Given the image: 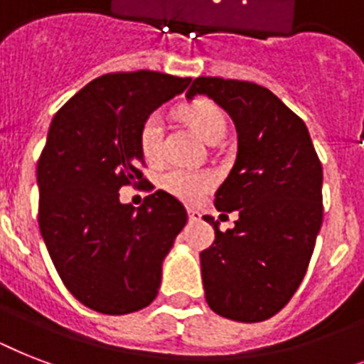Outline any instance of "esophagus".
<instances>
[{
	"label": "esophagus",
	"instance_id": "esophagus-1",
	"mask_svg": "<svg viewBox=\"0 0 364 364\" xmlns=\"http://www.w3.org/2000/svg\"><path fill=\"white\" fill-rule=\"evenodd\" d=\"M188 219H191V221H198V219H200V211L188 210Z\"/></svg>",
	"mask_w": 364,
	"mask_h": 364
}]
</instances>
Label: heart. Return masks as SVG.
I'll return each instance as SVG.
<instances>
[{
	"mask_svg": "<svg viewBox=\"0 0 364 364\" xmlns=\"http://www.w3.org/2000/svg\"><path fill=\"white\" fill-rule=\"evenodd\" d=\"M183 121L193 126L200 136L208 143H217L227 130V119L215 104L208 100H196L193 104L185 105L181 109ZM162 115L151 113L139 126V149L143 159L154 164L162 159ZM213 177L208 171L187 170V168H170L159 177V185L162 191L171 194L173 198L183 202H198L210 191Z\"/></svg>",
	"mask_w": 364,
	"mask_h": 364,
	"instance_id": "1",
	"label": "heart"
}]
</instances>
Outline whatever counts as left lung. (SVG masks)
<instances>
[{"instance_id": "left-lung-1", "label": "left lung", "mask_w": 364, "mask_h": 364, "mask_svg": "<svg viewBox=\"0 0 364 364\" xmlns=\"http://www.w3.org/2000/svg\"><path fill=\"white\" fill-rule=\"evenodd\" d=\"M205 94L238 132L232 170L215 193L221 217L236 227L200 253L205 300L215 314L264 321L293 299L310 264L323 223V168L304 121L276 94L249 81L198 77L187 98Z\"/></svg>"}]
</instances>
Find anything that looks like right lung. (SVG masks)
Wrapping results in <instances>:
<instances>
[{
	"instance_id": "right-lung-1",
	"label": "right lung",
	"mask_w": 364,
	"mask_h": 364,
	"mask_svg": "<svg viewBox=\"0 0 364 364\" xmlns=\"http://www.w3.org/2000/svg\"><path fill=\"white\" fill-rule=\"evenodd\" d=\"M188 85L191 77L149 70L107 73L50 122L37 160L39 230L60 279L90 310L122 316L159 294L162 260L187 211L164 191L139 208L121 204L119 191L147 183L139 126Z\"/></svg>"
}]
</instances>
